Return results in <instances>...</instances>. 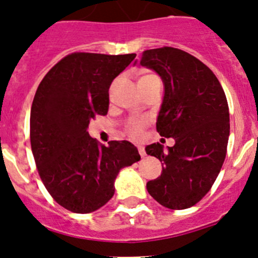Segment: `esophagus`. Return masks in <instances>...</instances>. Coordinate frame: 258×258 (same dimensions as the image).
<instances>
[{
  "instance_id": "34e87169",
  "label": "esophagus",
  "mask_w": 258,
  "mask_h": 258,
  "mask_svg": "<svg viewBox=\"0 0 258 258\" xmlns=\"http://www.w3.org/2000/svg\"><path fill=\"white\" fill-rule=\"evenodd\" d=\"M139 152H140V155H141V157H145L146 156V152H145V150L142 146H139Z\"/></svg>"
}]
</instances>
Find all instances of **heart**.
<instances>
[{
  "instance_id": "1",
  "label": "heart",
  "mask_w": 258,
  "mask_h": 258,
  "mask_svg": "<svg viewBox=\"0 0 258 258\" xmlns=\"http://www.w3.org/2000/svg\"><path fill=\"white\" fill-rule=\"evenodd\" d=\"M144 122H135V123H132L127 128V134L131 137H134V139H136V137H139L141 135L142 130H144Z\"/></svg>"
}]
</instances>
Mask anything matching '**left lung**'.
Wrapping results in <instances>:
<instances>
[{
	"instance_id": "left-lung-1",
	"label": "left lung",
	"mask_w": 258,
	"mask_h": 258,
	"mask_svg": "<svg viewBox=\"0 0 258 258\" xmlns=\"http://www.w3.org/2000/svg\"><path fill=\"white\" fill-rule=\"evenodd\" d=\"M141 66L165 85L156 128L175 145L146 147L162 163L160 177L147 182L156 201L171 210L195 206L215 183L227 152L230 112L225 91L212 71L192 54L173 47L142 52Z\"/></svg>"
}]
</instances>
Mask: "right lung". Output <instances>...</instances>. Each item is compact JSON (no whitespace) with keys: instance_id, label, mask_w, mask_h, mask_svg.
<instances>
[{"instance_id":"1","label":"right lung","mask_w":258,"mask_h":258,"mask_svg":"<svg viewBox=\"0 0 258 258\" xmlns=\"http://www.w3.org/2000/svg\"><path fill=\"white\" fill-rule=\"evenodd\" d=\"M136 54L75 52L57 62L36 91L30 139L38 175L52 199L90 213L112 199L119 170L141 160L128 141L98 144L90 121L108 111V88Z\"/></svg>"}]
</instances>
